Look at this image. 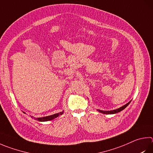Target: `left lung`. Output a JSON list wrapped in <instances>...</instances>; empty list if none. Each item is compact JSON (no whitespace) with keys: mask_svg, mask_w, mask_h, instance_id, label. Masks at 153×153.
Segmentation results:
<instances>
[{"mask_svg":"<svg viewBox=\"0 0 153 153\" xmlns=\"http://www.w3.org/2000/svg\"><path fill=\"white\" fill-rule=\"evenodd\" d=\"M130 101L129 102H128L126 104L124 105L123 106H122L120 108H118V109H116V110H110V111H104V110H98V112H101L102 114H116V113H118V112H120V111L123 110L124 108H126L127 107V105H128V104L130 103Z\"/></svg>","mask_w":153,"mask_h":153,"instance_id":"8db88e82","label":"left lung"}]
</instances>
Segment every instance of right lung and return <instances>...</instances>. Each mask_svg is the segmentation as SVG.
<instances>
[{
	"label": "right lung",
	"instance_id": "1",
	"mask_svg": "<svg viewBox=\"0 0 153 153\" xmlns=\"http://www.w3.org/2000/svg\"><path fill=\"white\" fill-rule=\"evenodd\" d=\"M63 114V111H62V112H61L59 113L55 114H53V115H51V116H45V117H41V118H34V117H32V118H34L35 120H38V121H40V122H46V121H49V120H53L54 118L58 117V116Z\"/></svg>",
	"mask_w": 153,
	"mask_h": 153
}]
</instances>
